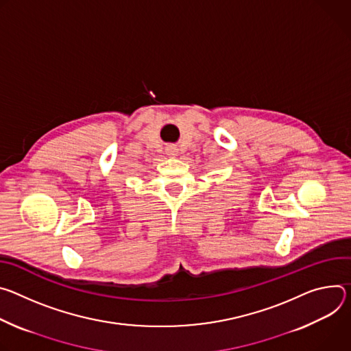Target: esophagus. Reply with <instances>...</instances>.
<instances>
[{
    "mask_svg": "<svg viewBox=\"0 0 351 351\" xmlns=\"http://www.w3.org/2000/svg\"><path fill=\"white\" fill-rule=\"evenodd\" d=\"M166 152H167V154L170 156V158H176V156H178V149H177V146H169L167 149H166Z\"/></svg>",
    "mask_w": 351,
    "mask_h": 351,
    "instance_id": "esophagus-1",
    "label": "esophagus"
}]
</instances>
